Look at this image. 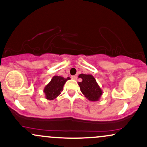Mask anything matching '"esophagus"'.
I'll list each match as a JSON object with an SVG mask.
<instances>
[{"label": "esophagus", "instance_id": "34e87169", "mask_svg": "<svg viewBox=\"0 0 147 147\" xmlns=\"http://www.w3.org/2000/svg\"><path fill=\"white\" fill-rule=\"evenodd\" d=\"M71 78H72V79H74V80H77V76H75V75H73V76H72Z\"/></svg>", "mask_w": 147, "mask_h": 147}]
</instances>
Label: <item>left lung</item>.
<instances>
[{"instance_id": "left-lung-1", "label": "left lung", "mask_w": 147, "mask_h": 147, "mask_svg": "<svg viewBox=\"0 0 147 147\" xmlns=\"http://www.w3.org/2000/svg\"><path fill=\"white\" fill-rule=\"evenodd\" d=\"M79 77L82 79V82H79L78 84L86 98L91 102L99 101L103 92L96 82L95 77L91 75L86 74H81Z\"/></svg>"}]
</instances>
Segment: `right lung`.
<instances>
[{
    "label": "right lung",
    "mask_w": 147,
    "mask_h": 147,
    "mask_svg": "<svg viewBox=\"0 0 147 147\" xmlns=\"http://www.w3.org/2000/svg\"><path fill=\"white\" fill-rule=\"evenodd\" d=\"M70 79V77L64 78L61 76H54L43 90L45 98L48 100H53L58 97L63 90L64 84Z\"/></svg>",
    "instance_id": "right-lung-1"
}]
</instances>
